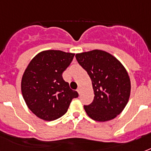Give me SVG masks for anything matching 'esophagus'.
Returning a JSON list of instances; mask_svg holds the SVG:
<instances>
[{
  "label": "esophagus",
  "instance_id": "34e87169",
  "mask_svg": "<svg viewBox=\"0 0 151 151\" xmlns=\"http://www.w3.org/2000/svg\"><path fill=\"white\" fill-rule=\"evenodd\" d=\"M77 92H78V93L79 95L81 94V88L80 87L79 88H78V89H77Z\"/></svg>",
  "mask_w": 151,
  "mask_h": 151
}]
</instances>
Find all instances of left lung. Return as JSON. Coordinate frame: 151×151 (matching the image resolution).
Instances as JSON below:
<instances>
[{
	"instance_id": "obj_1",
	"label": "left lung",
	"mask_w": 151,
	"mask_h": 151,
	"mask_svg": "<svg viewBox=\"0 0 151 151\" xmlns=\"http://www.w3.org/2000/svg\"><path fill=\"white\" fill-rule=\"evenodd\" d=\"M76 59L92 81L94 99L84 106L88 116L107 122L123 111L129 102L131 81L122 63L109 52L99 49L76 54Z\"/></svg>"
}]
</instances>
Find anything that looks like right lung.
<instances>
[{
  "mask_svg": "<svg viewBox=\"0 0 151 151\" xmlns=\"http://www.w3.org/2000/svg\"><path fill=\"white\" fill-rule=\"evenodd\" d=\"M74 53L60 50L39 52L29 62L21 81L22 97L37 117L47 122L65 114L78 93L70 88L63 73L72 62Z\"/></svg>",
  "mask_w": 151,
  "mask_h": 151,
  "instance_id": "1",
  "label": "right lung"
}]
</instances>
